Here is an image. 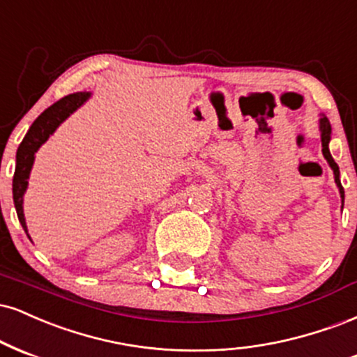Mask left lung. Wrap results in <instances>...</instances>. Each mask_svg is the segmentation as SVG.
Wrapping results in <instances>:
<instances>
[{"label":"left lung","instance_id":"left-lung-1","mask_svg":"<svg viewBox=\"0 0 357 357\" xmlns=\"http://www.w3.org/2000/svg\"><path fill=\"white\" fill-rule=\"evenodd\" d=\"M321 140H322V153H324L326 160L329 162L331 169L334 170V180H336L339 192H341V197H342V204H344V188H342L341 180H339V167L329 153V146L328 145H329V140H331V123H329V120L326 119V116H322V119H321Z\"/></svg>","mask_w":357,"mask_h":357}]
</instances>
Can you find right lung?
I'll return each mask as SVG.
<instances>
[{"mask_svg":"<svg viewBox=\"0 0 357 357\" xmlns=\"http://www.w3.org/2000/svg\"><path fill=\"white\" fill-rule=\"evenodd\" d=\"M88 96H90L88 91L71 93L63 96L61 100H58L56 103L52 105V107L46 108V110L33 121V125L29 127L28 133L24 135L23 142H21L18 146V152H16L15 177H13V200H15L16 213H18V219L21 222V225H23L24 232H26V224H24L23 215V195L28 187V177L29 172H31L33 160H35V152L40 149L41 144H45V142L48 140V137L56 130L58 125H60L66 116H70V113H73L78 107H82V105L86 102Z\"/></svg>","mask_w":357,"mask_h":357,"instance_id":"right-lung-1","label":"right lung"}]
</instances>
